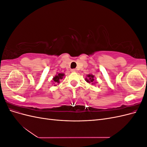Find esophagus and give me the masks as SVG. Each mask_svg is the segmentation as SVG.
<instances>
[{
  "mask_svg": "<svg viewBox=\"0 0 147 147\" xmlns=\"http://www.w3.org/2000/svg\"><path fill=\"white\" fill-rule=\"evenodd\" d=\"M71 72H77V69H72V70H71Z\"/></svg>",
  "mask_w": 147,
  "mask_h": 147,
  "instance_id": "1",
  "label": "esophagus"
}]
</instances>
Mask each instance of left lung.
Masks as SVG:
<instances>
[{"mask_svg":"<svg viewBox=\"0 0 147 147\" xmlns=\"http://www.w3.org/2000/svg\"><path fill=\"white\" fill-rule=\"evenodd\" d=\"M87 77H88V78H86V81L88 83H89L93 84L92 83H93V82H94V75H88Z\"/></svg>","mask_w":147,"mask_h":147,"instance_id":"8db88e82","label":"left lung"}]
</instances>
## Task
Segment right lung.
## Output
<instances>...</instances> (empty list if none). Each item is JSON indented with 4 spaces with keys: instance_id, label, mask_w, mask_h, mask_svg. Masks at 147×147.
Returning a JSON list of instances; mask_svg holds the SVG:
<instances>
[{
    "instance_id": "obj_1",
    "label": "right lung",
    "mask_w": 147,
    "mask_h": 147,
    "mask_svg": "<svg viewBox=\"0 0 147 147\" xmlns=\"http://www.w3.org/2000/svg\"><path fill=\"white\" fill-rule=\"evenodd\" d=\"M64 74H58V75H56V76L53 78V81H54L55 83H59V80L61 79H63L64 77Z\"/></svg>"
}]
</instances>
